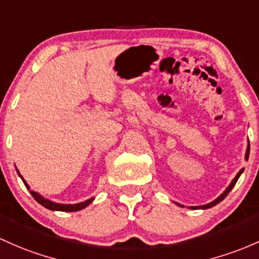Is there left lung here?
I'll use <instances>...</instances> for the list:
<instances>
[{
    "label": "left lung",
    "mask_w": 259,
    "mask_h": 259,
    "mask_svg": "<svg viewBox=\"0 0 259 259\" xmlns=\"http://www.w3.org/2000/svg\"><path fill=\"white\" fill-rule=\"evenodd\" d=\"M248 157H249V141H248V145H247V150H246V153H245V160L247 161L248 160ZM242 172H243V168L242 169H240V171H238V173L237 175L235 176V178L234 180L231 181V183L229 184V187H227V188L224 190L223 193H221L220 195H219V197L215 199V200H212V201H210V203H208V204H204V205H199V206H188V209H209V208H212V206H215L217 205V204H219L220 203L221 200H224V199H225V197L227 194H229L230 193V190H231L232 188H234L235 187V184H236V182H237V180L238 178H240V176L242 175ZM175 204H177L178 206H182V208H184V205H182V204H178V203H175Z\"/></svg>",
    "instance_id": "obj_1"
}]
</instances>
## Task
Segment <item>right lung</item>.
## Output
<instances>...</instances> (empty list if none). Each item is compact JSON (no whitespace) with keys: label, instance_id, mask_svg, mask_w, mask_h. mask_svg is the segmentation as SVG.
I'll return each mask as SVG.
<instances>
[{"label":"right lung","instance_id":"right-lung-1","mask_svg":"<svg viewBox=\"0 0 259 259\" xmlns=\"http://www.w3.org/2000/svg\"><path fill=\"white\" fill-rule=\"evenodd\" d=\"M16 171H17V173H18L19 177L22 178V181H23L24 186L27 187L28 190H29L30 194L33 195V198L35 199V200L38 201L39 204H41V205L44 206V208H47V209H49V210H54V211H78V210H82V209L87 208V206L90 205V204L92 203L93 200H95V197H92V198L87 199V200L81 201V203H76V204H61V203H56V201H53V200H50V199L42 197L41 194H39V193L35 192V190L30 189L29 184H28L27 182H25L24 178L22 177V175H21V173H19L18 168H16Z\"/></svg>","mask_w":259,"mask_h":259}]
</instances>
